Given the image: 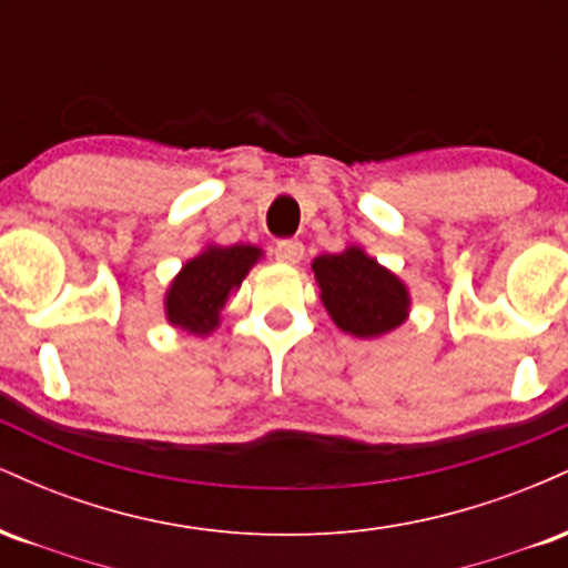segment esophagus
Masks as SVG:
<instances>
[{
    "mask_svg": "<svg viewBox=\"0 0 568 568\" xmlns=\"http://www.w3.org/2000/svg\"><path fill=\"white\" fill-rule=\"evenodd\" d=\"M304 256V245L298 240H283L275 245V258L283 264H298Z\"/></svg>",
    "mask_w": 568,
    "mask_h": 568,
    "instance_id": "1",
    "label": "esophagus"
}]
</instances>
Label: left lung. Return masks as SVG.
I'll return each instance as SVG.
<instances>
[{"instance_id":"obj_1","label":"left lung","mask_w":568,"mask_h":568,"mask_svg":"<svg viewBox=\"0 0 568 568\" xmlns=\"http://www.w3.org/2000/svg\"><path fill=\"white\" fill-rule=\"evenodd\" d=\"M321 298L344 334L374 338L397 328L408 317V288L403 280L349 245L342 253H323L312 262Z\"/></svg>"}]
</instances>
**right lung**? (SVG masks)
<instances>
[{
	"instance_id": "right-lung-1",
	"label": "right lung",
	"mask_w": 568,
	"mask_h": 568,
	"mask_svg": "<svg viewBox=\"0 0 568 568\" xmlns=\"http://www.w3.org/2000/svg\"><path fill=\"white\" fill-rule=\"evenodd\" d=\"M262 258L256 245H207L189 258L165 293V315L175 328L207 336L219 328L221 310L232 291L240 288L251 266Z\"/></svg>"
}]
</instances>
